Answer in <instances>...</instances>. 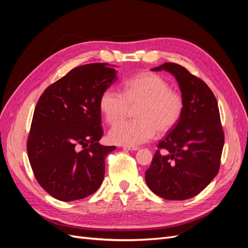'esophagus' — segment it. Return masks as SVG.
Returning a JSON list of instances; mask_svg holds the SVG:
<instances>
[{
  "instance_id": "obj_1",
  "label": "esophagus",
  "mask_w": 248,
  "mask_h": 248,
  "mask_svg": "<svg viewBox=\"0 0 248 248\" xmlns=\"http://www.w3.org/2000/svg\"><path fill=\"white\" fill-rule=\"evenodd\" d=\"M125 150H129V151H136V150H139L140 148L138 146H133V147H129V146H124L123 147Z\"/></svg>"
}]
</instances>
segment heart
Wrapping results in <instances>:
<instances>
[{
	"instance_id": "heart-1",
	"label": "heart",
	"mask_w": 248,
	"mask_h": 248,
	"mask_svg": "<svg viewBox=\"0 0 248 248\" xmlns=\"http://www.w3.org/2000/svg\"><path fill=\"white\" fill-rule=\"evenodd\" d=\"M99 108L108 124L121 121L130 108H136L137 120L118 122L108 133L114 144L133 147L151 140L156 131L164 134L174 128L183 114L184 99L158 74L141 72L125 81L123 93L112 88L104 90Z\"/></svg>"
}]
</instances>
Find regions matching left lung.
<instances>
[{"instance_id":"left-lung-1","label":"left lung","mask_w":248,"mask_h":248,"mask_svg":"<svg viewBox=\"0 0 248 248\" xmlns=\"http://www.w3.org/2000/svg\"><path fill=\"white\" fill-rule=\"evenodd\" d=\"M159 70L176 78L184 109L178 124L157 145L146 182L164 200L183 201L196 197L217 175L224 133L217 100L204 80L176 63L152 69Z\"/></svg>"}]
</instances>
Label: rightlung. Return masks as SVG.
Segmentation results:
<instances>
[{"label": "right lung", "mask_w": 248, "mask_h": 248, "mask_svg": "<svg viewBox=\"0 0 248 248\" xmlns=\"http://www.w3.org/2000/svg\"><path fill=\"white\" fill-rule=\"evenodd\" d=\"M108 63L78 66L48 86L36 104L27 151L37 182L57 200L85 199L99 188L104 159L99 99L117 80Z\"/></svg>", "instance_id": "right-lung-1"}]
</instances>
